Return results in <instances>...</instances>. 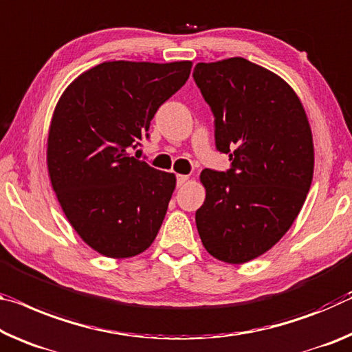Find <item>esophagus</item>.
Wrapping results in <instances>:
<instances>
[{"label": "esophagus", "instance_id": "esophagus-1", "mask_svg": "<svg viewBox=\"0 0 352 352\" xmlns=\"http://www.w3.org/2000/svg\"><path fill=\"white\" fill-rule=\"evenodd\" d=\"M189 180L188 175H177V186H183Z\"/></svg>", "mask_w": 352, "mask_h": 352}]
</instances>
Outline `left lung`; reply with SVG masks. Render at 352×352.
<instances>
[{
  "label": "left lung",
  "instance_id": "left-lung-1",
  "mask_svg": "<svg viewBox=\"0 0 352 352\" xmlns=\"http://www.w3.org/2000/svg\"><path fill=\"white\" fill-rule=\"evenodd\" d=\"M194 80L216 117V147L232 169H204L196 211L204 248L241 265L267 252L293 226L314 178L311 128L288 82L244 58L199 63Z\"/></svg>",
  "mask_w": 352,
  "mask_h": 352
}]
</instances>
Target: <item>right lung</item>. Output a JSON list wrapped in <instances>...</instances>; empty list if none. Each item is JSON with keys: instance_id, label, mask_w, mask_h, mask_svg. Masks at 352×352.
I'll list each match as a JSON object with an SVG mask.
<instances>
[{"instance_id": "add662e5", "label": "right lung", "mask_w": 352, "mask_h": 352, "mask_svg": "<svg viewBox=\"0 0 352 352\" xmlns=\"http://www.w3.org/2000/svg\"><path fill=\"white\" fill-rule=\"evenodd\" d=\"M191 60H113L82 72L65 87L50 122L47 167L67 221L89 248L130 258L158 235L175 174L128 153L156 109L185 85Z\"/></svg>"}]
</instances>
